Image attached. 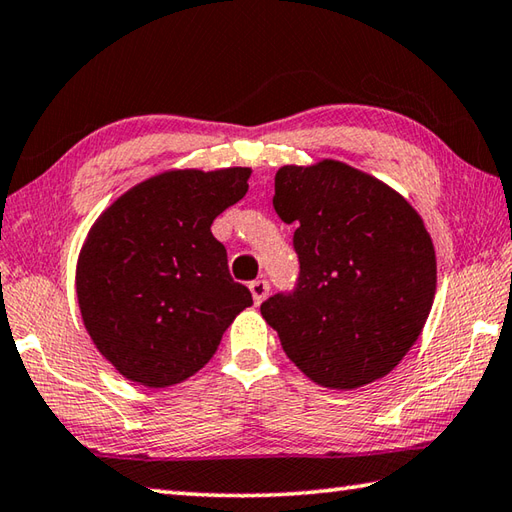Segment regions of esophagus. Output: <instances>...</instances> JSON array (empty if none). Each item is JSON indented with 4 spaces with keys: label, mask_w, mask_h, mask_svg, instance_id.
Wrapping results in <instances>:
<instances>
[{
    "label": "esophagus",
    "mask_w": 512,
    "mask_h": 512,
    "mask_svg": "<svg viewBox=\"0 0 512 512\" xmlns=\"http://www.w3.org/2000/svg\"><path fill=\"white\" fill-rule=\"evenodd\" d=\"M249 291H252L256 305H260V302L269 296V283L267 280H254V283H249Z\"/></svg>",
    "instance_id": "obj_1"
}]
</instances>
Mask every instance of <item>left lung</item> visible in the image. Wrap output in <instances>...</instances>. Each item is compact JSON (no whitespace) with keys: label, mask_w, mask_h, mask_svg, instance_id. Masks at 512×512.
<instances>
[{"label":"left lung","mask_w":512,"mask_h":512,"mask_svg":"<svg viewBox=\"0 0 512 512\" xmlns=\"http://www.w3.org/2000/svg\"><path fill=\"white\" fill-rule=\"evenodd\" d=\"M274 210L294 223V296L260 305L287 358L325 389L351 391L398 367L420 338L437 287L422 216L384 181L322 159L276 172Z\"/></svg>","instance_id":"obj_1"}]
</instances>
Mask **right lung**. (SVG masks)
Segmentation results:
<instances>
[{
  "label": "right lung",
  "mask_w": 512,
  "mask_h": 512,
  "mask_svg": "<svg viewBox=\"0 0 512 512\" xmlns=\"http://www.w3.org/2000/svg\"><path fill=\"white\" fill-rule=\"evenodd\" d=\"M252 168H174L123 192L77 258V302L125 380L165 389L201 371L252 294L234 283L214 218L247 194Z\"/></svg>",
  "instance_id": "right-lung-1"
}]
</instances>
